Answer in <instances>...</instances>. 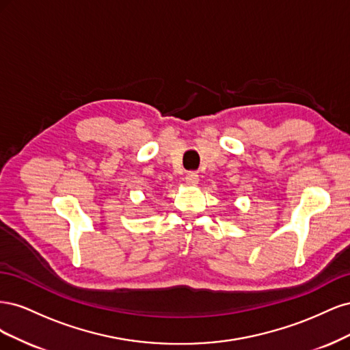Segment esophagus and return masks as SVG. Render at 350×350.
Here are the masks:
<instances>
[{
	"label": "esophagus",
	"instance_id": "esophagus-1",
	"mask_svg": "<svg viewBox=\"0 0 350 350\" xmlns=\"http://www.w3.org/2000/svg\"><path fill=\"white\" fill-rule=\"evenodd\" d=\"M185 181L189 185H196L198 183V174L196 171H189L185 176Z\"/></svg>",
	"mask_w": 350,
	"mask_h": 350
}]
</instances>
